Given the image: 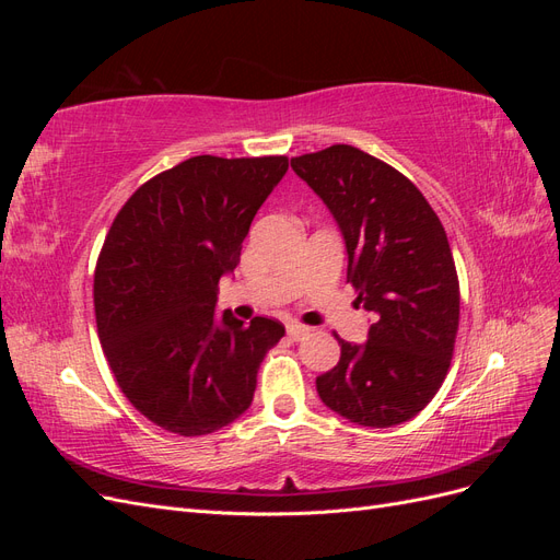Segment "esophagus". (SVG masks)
<instances>
[{
  "mask_svg": "<svg viewBox=\"0 0 560 560\" xmlns=\"http://www.w3.org/2000/svg\"><path fill=\"white\" fill-rule=\"evenodd\" d=\"M308 327L306 325H299V322H290V325H287V334H290L294 341H299V338H303V336H308Z\"/></svg>",
  "mask_w": 560,
  "mask_h": 560,
  "instance_id": "obj_1",
  "label": "esophagus"
}]
</instances>
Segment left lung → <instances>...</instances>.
<instances>
[{
  "label": "left lung",
  "mask_w": 560,
  "mask_h": 560,
  "mask_svg": "<svg viewBox=\"0 0 560 560\" xmlns=\"http://www.w3.org/2000/svg\"><path fill=\"white\" fill-rule=\"evenodd\" d=\"M292 167L331 210L348 282L374 315L364 346L334 334L341 360L317 376V395L358 425H399L432 401L453 358L460 282L446 231L409 177L358 147L334 144Z\"/></svg>",
  "instance_id": "left-lung-1"
}]
</instances>
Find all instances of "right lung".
<instances>
[{
	"label": "right lung",
	"instance_id": "obj_1",
	"mask_svg": "<svg viewBox=\"0 0 560 560\" xmlns=\"http://www.w3.org/2000/svg\"><path fill=\"white\" fill-rule=\"evenodd\" d=\"M287 167V156H194L144 182L114 217L93 278L97 336L121 393L167 432L202 436L243 416L284 336L270 317L219 319L214 303Z\"/></svg>",
	"mask_w": 560,
	"mask_h": 560
}]
</instances>
